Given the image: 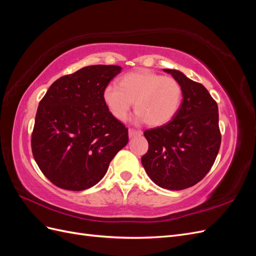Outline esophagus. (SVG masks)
Instances as JSON below:
<instances>
[{
  "label": "esophagus",
  "instance_id": "obj_1",
  "mask_svg": "<svg viewBox=\"0 0 256 256\" xmlns=\"http://www.w3.org/2000/svg\"><path fill=\"white\" fill-rule=\"evenodd\" d=\"M129 134V138H134L136 136H142V131L141 130H136V129H129L128 131Z\"/></svg>",
  "mask_w": 256,
  "mask_h": 256
}]
</instances>
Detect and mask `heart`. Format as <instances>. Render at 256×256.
<instances>
[{"label": "heart", "instance_id": "1", "mask_svg": "<svg viewBox=\"0 0 256 256\" xmlns=\"http://www.w3.org/2000/svg\"><path fill=\"white\" fill-rule=\"evenodd\" d=\"M102 97L116 120H125L136 102V122L162 126L171 122L180 110L182 88L172 76L143 69L122 76L120 85L108 84Z\"/></svg>", "mask_w": 256, "mask_h": 256}]
</instances>
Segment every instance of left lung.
<instances>
[{"label": "left lung", "mask_w": 256, "mask_h": 256, "mask_svg": "<svg viewBox=\"0 0 256 256\" xmlns=\"http://www.w3.org/2000/svg\"><path fill=\"white\" fill-rule=\"evenodd\" d=\"M164 72L182 85V102L171 122L145 131L148 150L141 161L159 187L182 190L203 180L219 152L218 104L200 83L176 69Z\"/></svg>", "instance_id": "obj_1"}]
</instances>
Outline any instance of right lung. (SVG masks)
<instances>
[{"label": "right lung", "mask_w": 256, "mask_h": 256, "mask_svg": "<svg viewBox=\"0 0 256 256\" xmlns=\"http://www.w3.org/2000/svg\"><path fill=\"white\" fill-rule=\"evenodd\" d=\"M122 70L92 65L53 82L38 106L32 134L37 166L58 187L82 191L102 180L128 143V129L104 102V90Z\"/></svg>", "instance_id": "obj_1"}]
</instances>
